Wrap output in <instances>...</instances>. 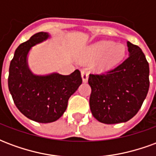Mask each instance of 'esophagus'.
Here are the masks:
<instances>
[{"label": "esophagus", "instance_id": "1", "mask_svg": "<svg viewBox=\"0 0 156 156\" xmlns=\"http://www.w3.org/2000/svg\"><path fill=\"white\" fill-rule=\"evenodd\" d=\"M82 78H83V81L84 83H87L88 79V73L86 70H83L81 73Z\"/></svg>", "mask_w": 156, "mask_h": 156}]
</instances>
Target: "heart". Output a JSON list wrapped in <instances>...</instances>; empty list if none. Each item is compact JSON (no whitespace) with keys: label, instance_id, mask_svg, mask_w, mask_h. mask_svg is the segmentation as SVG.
<instances>
[{"label":"heart","instance_id":"heart-1","mask_svg":"<svg viewBox=\"0 0 156 156\" xmlns=\"http://www.w3.org/2000/svg\"><path fill=\"white\" fill-rule=\"evenodd\" d=\"M125 51L126 48L124 44L102 41L92 45L86 50L85 58L87 60L100 58L98 68L102 71H107L115 68L120 62L125 55Z\"/></svg>","mask_w":156,"mask_h":156}]
</instances>
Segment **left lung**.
I'll list each match as a JSON object with an SVG mask.
<instances>
[{
    "instance_id": "1",
    "label": "left lung",
    "mask_w": 156,
    "mask_h": 156,
    "mask_svg": "<svg viewBox=\"0 0 156 156\" xmlns=\"http://www.w3.org/2000/svg\"><path fill=\"white\" fill-rule=\"evenodd\" d=\"M129 55L121 64L105 74H89V105L93 116L101 123L119 124L136 115L150 87V68L136 45L127 41Z\"/></svg>"
}]
</instances>
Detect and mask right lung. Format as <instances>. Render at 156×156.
Wrapping results in <instances>:
<instances>
[{
  "label": "right lung",
  "instance_id": "right-lung-1",
  "mask_svg": "<svg viewBox=\"0 0 156 156\" xmlns=\"http://www.w3.org/2000/svg\"><path fill=\"white\" fill-rule=\"evenodd\" d=\"M49 37L47 32H38L19 45L9 68V91L16 108L26 117L38 123L58 120L66 111L69 98L83 82L78 69L69 75L32 73L27 63L29 51Z\"/></svg>",
  "mask_w": 156,
  "mask_h": 156
}]
</instances>
